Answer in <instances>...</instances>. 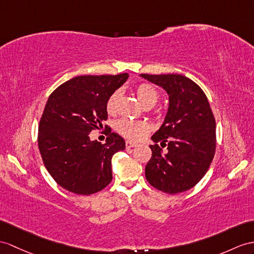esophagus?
<instances>
[{
	"label": "esophagus",
	"mask_w": 254,
	"mask_h": 254,
	"mask_svg": "<svg viewBox=\"0 0 254 254\" xmlns=\"http://www.w3.org/2000/svg\"><path fill=\"white\" fill-rule=\"evenodd\" d=\"M137 146V143H133V142L131 141H126V147L127 148H131V147H134Z\"/></svg>",
	"instance_id": "obj_1"
}]
</instances>
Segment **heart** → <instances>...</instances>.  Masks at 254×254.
Segmentation results:
<instances>
[{"label":"heart","mask_w":254,"mask_h":254,"mask_svg":"<svg viewBox=\"0 0 254 254\" xmlns=\"http://www.w3.org/2000/svg\"><path fill=\"white\" fill-rule=\"evenodd\" d=\"M134 94L137 96L138 101L140 104L145 109L152 108L158 100L159 95L158 91L155 89L154 86L147 83H141L137 87L134 88ZM119 91L113 92L107 101V112L109 114H113L116 109V102L119 99ZM115 128L119 133H121L123 137H125L129 140L137 141L143 137L150 130V126L145 122H138V121H131L128 119H122L117 121L115 124Z\"/></svg>","instance_id":"obj_1"}]
</instances>
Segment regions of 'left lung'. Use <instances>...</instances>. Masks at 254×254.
<instances>
[{"label":"left lung","instance_id":"8db88e82","mask_svg":"<svg viewBox=\"0 0 254 254\" xmlns=\"http://www.w3.org/2000/svg\"><path fill=\"white\" fill-rule=\"evenodd\" d=\"M162 87L169 97L163 125L151 139L152 157L145 178L152 187L168 194L185 191L206 175L215 152V120L205 92L180 74H140ZM167 147L164 153L157 144Z\"/></svg>","mask_w":254,"mask_h":254}]
</instances>
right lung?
Returning <instances> with one entry per match:
<instances>
[{"instance_id": "add662e5", "label": "right lung", "mask_w": 254, "mask_h": 254, "mask_svg": "<svg viewBox=\"0 0 254 254\" xmlns=\"http://www.w3.org/2000/svg\"><path fill=\"white\" fill-rule=\"evenodd\" d=\"M128 73L76 76L49 96L39 126V148L49 175L61 188L90 195L112 181V157L125 140L111 132L106 143L90 140L108 120L107 101L126 82Z\"/></svg>"}]
</instances>
